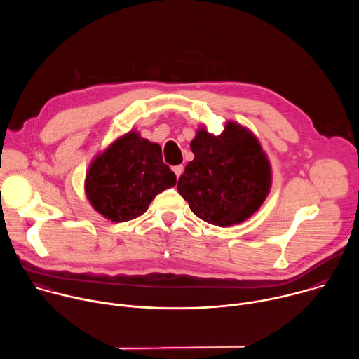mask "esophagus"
<instances>
[{"instance_id":"esophagus-1","label":"esophagus","mask_w":359,"mask_h":359,"mask_svg":"<svg viewBox=\"0 0 359 359\" xmlns=\"http://www.w3.org/2000/svg\"><path fill=\"white\" fill-rule=\"evenodd\" d=\"M173 172L176 173V177L179 179V177H180V175L183 173V166H182V165H179V166H175V168H173Z\"/></svg>"}]
</instances>
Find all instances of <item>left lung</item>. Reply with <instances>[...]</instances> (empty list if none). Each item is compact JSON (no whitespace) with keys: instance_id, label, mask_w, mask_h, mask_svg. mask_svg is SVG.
Returning <instances> with one entry per match:
<instances>
[{"instance_id":"8db88e82","label":"left lung","mask_w":359,"mask_h":359,"mask_svg":"<svg viewBox=\"0 0 359 359\" xmlns=\"http://www.w3.org/2000/svg\"><path fill=\"white\" fill-rule=\"evenodd\" d=\"M190 149L194 159L180 176L177 190L198 219L229 227L260 209L270 193L271 166L248 129L227 122L215 136L200 128Z\"/></svg>"}]
</instances>
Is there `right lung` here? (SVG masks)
Returning a JSON list of instances; mask_svg holds the SVG:
<instances>
[{
	"label": "right lung",
	"mask_w": 359,
	"mask_h": 359,
	"mask_svg": "<svg viewBox=\"0 0 359 359\" xmlns=\"http://www.w3.org/2000/svg\"><path fill=\"white\" fill-rule=\"evenodd\" d=\"M176 184L162 147L135 130L121 136L90 163L85 191L92 208L115 223L142 216L156 194Z\"/></svg>",
	"instance_id": "1"
}]
</instances>
